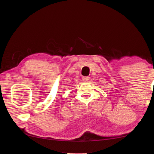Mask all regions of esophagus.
Segmentation results:
<instances>
[{
    "label": "esophagus",
    "mask_w": 154,
    "mask_h": 154,
    "mask_svg": "<svg viewBox=\"0 0 154 154\" xmlns=\"http://www.w3.org/2000/svg\"><path fill=\"white\" fill-rule=\"evenodd\" d=\"M82 79L84 82H88V81L90 80V77H83Z\"/></svg>",
    "instance_id": "1"
}]
</instances>
